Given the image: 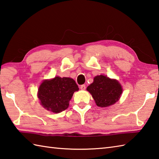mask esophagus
<instances>
[{"label": "esophagus", "mask_w": 159, "mask_h": 159, "mask_svg": "<svg viewBox=\"0 0 159 159\" xmlns=\"http://www.w3.org/2000/svg\"><path fill=\"white\" fill-rule=\"evenodd\" d=\"M86 88V87L85 84H82V85L80 86V89H82V90H85Z\"/></svg>", "instance_id": "obj_1"}]
</instances>
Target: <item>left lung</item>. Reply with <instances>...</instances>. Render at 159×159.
<instances>
[{
	"mask_svg": "<svg viewBox=\"0 0 159 159\" xmlns=\"http://www.w3.org/2000/svg\"><path fill=\"white\" fill-rule=\"evenodd\" d=\"M96 104L99 107H108L114 104L120 98L122 88L117 81L104 75H98L87 87Z\"/></svg>",
	"mask_w": 159,
	"mask_h": 159,
	"instance_id": "left-lung-1",
	"label": "left lung"
}]
</instances>
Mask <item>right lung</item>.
<instances>
[{"instance_id":"right-lung-1","label":"right lung","mask_w":159,"mask_h":159,"mask_svg":"<svg viewBox=\"0 0 159 159\" xmlns=\"http://www.w3.org/2000/svg\"><path fill=\"white\" fill-rule=\"evenodd\" d=\"M78 90L75 80L69 77H56L41 84L38 97L41 105L47 111L59 113L69 107L74 92Z\"/></svg>"}]
</instances>
